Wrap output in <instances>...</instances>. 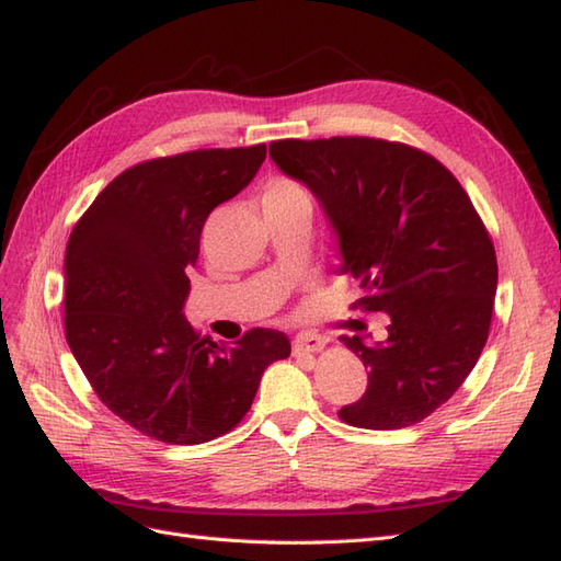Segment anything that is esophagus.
Segmentation results:
<instances>
[{
	"mask_svg": "<svg viewBox=\"0 0 561 561\" xmlns=\"http://www.w3.org/2000/svg\"><path fill=\"white\" fill-rule=\"evenodd\" d=\"M328 344V340H324L322 334H316V332H301L294 340V354H318V351Z\"/></svg>",
	"mask_w": 561,
	"mask_h": 561,
	"instance_id": "obj_1",
	"label": "esophagus"
}]
</instances>
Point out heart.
Returning <instances> with one entry per match:
<instances>
[{
	"instance_id": "1",
	"label": "heart",
	"mask_w": 561,
	"mask_h": 561,
	"mask_svg": "<svg viewBox=\"0 0 561 561\" xmlns=\"http://www.w3.org/2000/svg\"><path fill=\"white\" fill-rule=\"evenodd\" d=\"M294 201H308L306 188L294 179L277 176L267 181L263 203H294Z\"/></svg>"
}]
</instances>
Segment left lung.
<instances>
[{
  "label": "left lung",
  "instance_id": "left-lung-1",
  "mask_svg": "<svg viewBox=\"0 0 561 561\" xmlns=\"http://www.w3.org/2000/svg\"><path fill=\"white\" fill-rule=\"evenodd\" d=\"M270 158L320 201L340 239L354 308L387 312V340H340L368 368L348 425L399 430L437 411L488 342L497 257L483 219L449 169L407 142L334 136L275 140ZM358 322V320H354Z\"/></svg>",
  "mask_w": 561,
  "mask_h": 561
}]
</instances>
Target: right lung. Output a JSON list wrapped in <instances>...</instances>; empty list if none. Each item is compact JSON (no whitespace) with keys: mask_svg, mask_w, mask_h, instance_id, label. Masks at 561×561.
<instances>
[{"mask_svg":"<svg viewBox=\"0 0 561 561\" xmlns=\"http://www.w3.org/2000/svg\"><path fill=\"white\" fill-rule=\"evenodd\" d=\"M267 154L213 148L140 162L107 184L67 243L64 328L100 401L164 445H201L237 427L289 336L255 328L227 346L184 318L186 270L219 203L251 184Z\"/></svg>","mask_w":561,"mask_h":561,"instance_id":"obj_1","label":"right lung"}]
</instances>
